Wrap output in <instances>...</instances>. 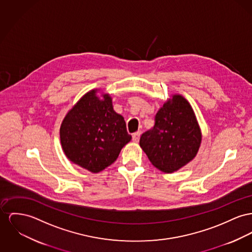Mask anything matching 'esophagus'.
<instances>
[{"mask_svg":"<svg viewBox=\"0 0 252 252\" xmlns=\"http://www.w3.org/2000/svg\"><path fill=\"white\" fill-rule=\"evenodd\" d=\"M140 134H141V132H140V131H138V132H135V133L133 134V141H134V142H137V141L139 140Z\"/></svg>","mask_w":252,"mask_h":252,"instance_id":"esophagus-1","label":"esophagus"}]
</instances>
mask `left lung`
Instances as JSON below:
<instances>
[{
	"label": "left lung",
	"instance_id": "left-lung-1",
	"mask_svg": "<svg viewBox=\"0 0 252 252\" xmlns=\"http://www.w3.org/2000/svg\"><path fill=\"white\" fill-rule=\"evenodd\" d=\"M201 128L190 103L173 94L158 111L155 125L142 134L139 145L152 164L164 173L184 167L198 154Z\"/></svg>",
	"mask_w": 252,
	"mask_h": 252
}]
</instances>
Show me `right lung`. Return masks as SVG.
<instances>
[{
	"label": "right lung",
	"mask_w": 252,
	"mask_h": 252,
	"mask_svg": "<svg viewBox=\"0 0 252 252\" xmlns=\"http://www.w3.org/2000/svg\"><path fill=\"white\" fill-rule=\"evenodd\" d=\"M94 89L67 112L60 127V141L67 158L92 173L114 163L132 139L124 118L115 112L109 94ZM100 94V93H99Z\"/></svg>",
	"instance_id": "right-lung-1"
}]
</instances>
